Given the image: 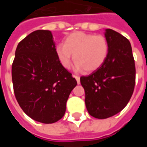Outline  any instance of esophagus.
<instances>
[{
	"label": "esophagus",
	"instance_id": "obj_1",
	"mask_svg": "<svg viewBox=\"0 0 147 147\" xmlns=\"http://www.w3.org/2000/svg\"><path fill=\"white\" fill-rule=\"evenodd\" d=\"M73 76L76 78V81H77V83H78V84H80V77L79 76H76V75H74Z\"/></svg>",
	"mask_w": 147,
	"mask_h": 147
}]
</instances>
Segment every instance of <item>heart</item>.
<instances>
[{
    "label": "heart",
    "mask_w": 147,
    "mask_h": 147,
    "mask_svg": "<svg viewBox=\"0 0 147 147\" xmlns=\"http://www.w3.org/2000/svg\"><path fill=\"white\" fill-rule=\"evenodd\" d=\"M109 45L105 36L77 31L65 38L64 44L56 47V54L61 65L68 69L74 61L77 70L86 72L98 70L105 64L108 57Z\"/></svg>",
    "instance_id": "obj_1"
}]
</instances>
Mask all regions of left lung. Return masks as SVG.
Returning <instances> with one entry per match:
<instances>
[{
	"instance_id": "1",
	"label": "left lung",
	"mask_w": 147,
	"mask_h": 147,
	"mask_svg": "<svg viewBox=\"0 0 147 147\" xmlns=\"http://www.w3.org/2000/svg\"><path fill=\"white\" fill-rule=\"evenodd\" d=\"M109 45L108 57L98 70L80 77L85 103L90 116L98 119L113 117L131 98L136 84V66L128 39L112 29L105 30Z\"/></svg>"
}]
</instances>
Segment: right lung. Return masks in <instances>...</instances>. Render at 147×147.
Listing matches in <instances>:
<instances>
[{"label":"right lung","mask_w":147,"mask_h":147,"mask_svg":"<svg viewBox=\"0 0 147 147\" xmlns=\"http://www.w3.org/2000/svg\"><path fill=\"white\" fill-rule=\"evenodd\" d=\"M49 30H38L17 45L11 78L16 98L28 117L43 123L61 120L71 91L77 85L56 54Z\"/></svg>","instance_id":"right-lung-1"}]
</instances>
